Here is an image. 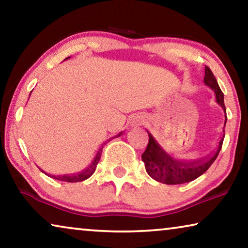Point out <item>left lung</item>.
Wrapping results in <instances>:
<instances>
[{"label":"left lung","mask_w":248,"mask_h":248,"mask_svg":"<svg viewBox=\"0 0 248 248\" xmlns=\"http://www.w3.org/2000/svg\"><path fill=\"white\" fill-rule=\"evenodd\" d=\"M204 83L211 88L216 93V100L223 110H226L225 103H223V93L217 82L212 71L205 66ZM226 125V122H225ZM149 134V143L145 151L142 154V161L144 162L145 170L148 175L159 183H164L168 185L184 184L196 179L208 170L215 160L218 157L221 150L225 131L222 138L218 142V145L215 151L206 155V157L196 159L195 155L193 159L179 158L169 155L164 150V148L155 141L152 134Z\"/></svg>","instance_id":"left-lung-1"}]
</instances>
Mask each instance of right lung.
<instances>
[{
	"instance_id": "1",
	"label": "right lung",
	"mask_w": 248,
	"mask_h": 248,
	"mask_svg": "<svg viewBox=\"0 0 248 248\" xmlns=\"http://www.w3.org/2000/svg\"><path fill=\"white\" fill-rule=\"evenodd\" d=\"M70 59V57H66L65 60ZM122 132L118 135H121ZM117 135V137H118ZM103 148L104 145H101L99 148V150L97 151V154L94 155V157L93 160L90 161V164L87 166L86 168L83 169V170H81L80 172H77V174H73V175H62V176H53V178L57 179V181H62V182H69V183H76V182H82V181H86L87 178H89L91 175L93 174L94 170H96V167L98 165V162H99V159H100V155H101V152H103Z\"/></svg>"
}]
</instances>
